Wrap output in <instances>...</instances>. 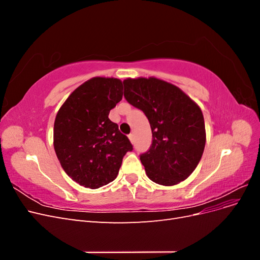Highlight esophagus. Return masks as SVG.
Wrapping results in <instances>:
<instances>
[{
  "mask_svg": "<svg viewBox=\"0 0 260 260\" xmlns=\"http://www.w3.org/2000/svg\"><path fill=\"white\" fill-rule=\"evenodd\" d=\"M128 138H129V140H130V142L133 143V141H135V139H133V135H132V133H130V135L128 136Z\"/></svg>",
  "mask_w": 260,
  "mask_h": 260,
  "instance_id": "1",
  "label": "esophagus"
}]
</instances>
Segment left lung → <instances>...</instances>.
<instances>
[{
	"instance_id": "obj_1",
	"label": "left lung",
	"mask_w": 260,
	"mask_h": 260,
	"mask_svg": "<svg viewBox=\"0 0 260 260\" xmlns=\"http://www.w3.org/2000/svg\"><path fill=\"white\" fill-rule=\"evenodd\" d=\"M124 98L151 124L152 145L140 156L147 177L160 185H176L198 167L206 143L200 106L175 84L155 77L123 80Z\"/></svg>"
}]
</instances>
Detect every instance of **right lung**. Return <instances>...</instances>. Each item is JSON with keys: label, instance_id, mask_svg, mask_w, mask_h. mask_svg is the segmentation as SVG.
Here are the masks:
<instances>
[{"label": "right lung", "instance_id": "right-lung-1", "mask_svg": "<svg viewBox=\"0 0 260 260\" xmlns=\"http://www.w3.org/2000/svg\"><path fill=\"white\" fill-rule=\"evenodd\" d=\"M117 78L94 77L70 94L54 122V149L66 174L84 187L99 188L114 181L129 139L108 115L122 99Z\"/></svg>", "mask_w": 260, "mask_h": 260}]
</instances>
